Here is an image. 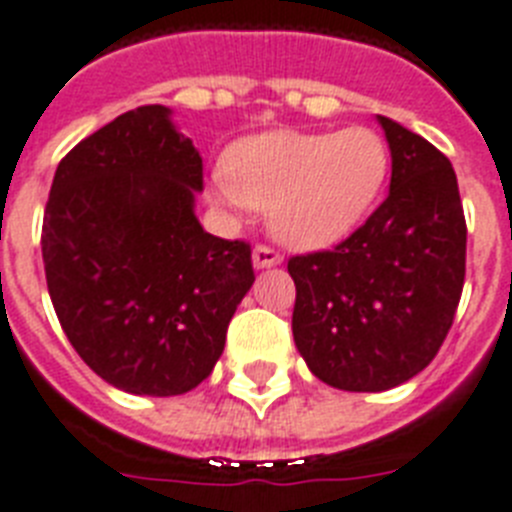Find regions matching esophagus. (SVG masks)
<instances>
[{"label": "esophagus", "instance_id": "obj_1", "mask_svg": "<svg viewBox=\"0 0 512 512\" xmlns=\"http://www.w3.org/2000/svg\"><path fill=\"white\" fill-rule=\"evenodd\" d=\"M282 261V253L277 248L266 246V243H259V246L253 248V264L264 269V266H277Z\"/></svg>", "mask_w": 512, "mask_h": 512}]
</instances>
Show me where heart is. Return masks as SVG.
<instances>
[{"label":"heart","mask_w":512,"mask_h":512,"mask_svg":"<svg viewBox=\"0 0 512 512\" xmlns=\"http://www.w3.org/2000/svg\"><path fill=\"white\" fill-rule=\"evenodd\" d=\"M377 130H272L238 141L211 201L232 211L269 209V227L295 248H324L356 230L390 177Z\"/></svg>","instance_id":"obj_1"}]
</instances>
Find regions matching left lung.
<instances>
[{
	"label": "left lung",
	"mask_w": 512,
	"mask_h": 512,
	"mask_svg": "<svg viewBox=\"0 0 512 512\" xmlns=\"http://www.w3.org/2000/svg\"><path fill=\"white\" fill-rule=\"evenodd\" d=\"M390 196L332 251L290 256L293 337L314 377L382 392L442 348L466 280V214L453 164L421 135L379 117Z\"/></svg>",
	"instance_id": "8db88e82"
}]
</instances>
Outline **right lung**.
I'll list each match as a JSON object with an SVG mask.
<instances>
[{"instance_id": "right-lung-1", "label": "right lung", "mask_w": 512, "mask_h": 512, "mask_svg": "<svg viewBox=\"0 0 512 512\" xmlns=\"http://www.w3.org/2000/svg\"><path fill=\"white\" fill-rule=\"evenodd\" d=\"M196 146L162 104L67 151L44 209L46 287L67 340L104 382L170 398L204 382L251 290V243L209 235Z\"/></svg>"}]
</instances>
